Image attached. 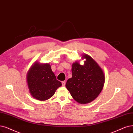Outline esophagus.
I'll list each match as a JSON object with an SVG mask.
<instances>
[{
	"label": "esophagus",
	"mask_w": 133,
	"mask_h": 133,
	"mask_svg": "<svg viewBox=\"0 0 133 133\" xmlns=\"http://www.w3.org/2000/svg\"><path fill=\"white\" fill-rule=\"evenodd\" d=\"M62 84L63 87H65V85H66V81H63L62 82Z\"/></svg>",
	"instance_id": "34e87169"
}]
</instances>
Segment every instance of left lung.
I'll return each mask as SVG.
<instances>
[{
	"label": "left lung",
	"mask_w": 133,
	"mask_h": 133,
	"mask_svg": "<svg viewBox=\"0 0 133 133\" xmlns=\"http://www.w3.org/2000/svg\"><path fill=\"white\" fill-rule=\"evenodd\" d=\"M84 63L79 61L72 63V77L68 79L66 87L72 97L81 104L90 103L99 96L105 81L104 72L101 67L90 56L82 55Z\"/></svg>",
	"instance_id": "1"
}]
</instances>
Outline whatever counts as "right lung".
I'll use <instances>...</instances> for the list:
<instances>
[{
  "label": "right lung",
  "instance_id": "1",
  "mask_svg": "<svg viewBox=\"0 0 133 133\" xmlns=\"http://www.w3.org/2000/svg\"><path fill=\"white\" fill-rule=\"evenodd\" d=\"M27 84L31 95L39 101L52 97L57 88L62 85L56 79L49 63L36 61L27 73Z\"/></svg>",
  "mask_w": 133,
  "mask_h": 133
}]
</instances>
